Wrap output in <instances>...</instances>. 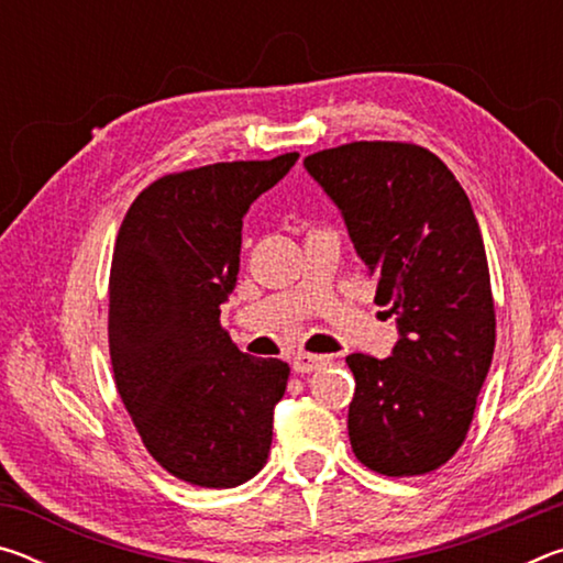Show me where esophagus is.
<instances>
[{"label":"esophagus","instance_id":"34e87169","mask_svg":"<svg viewBox=\"0 0 563 563\" xmlns=\"http://www.w3.org/2000/svg\"><path fill=\"white\" fill-rule=\"evenodd\" d=\"M328 357H322V355H310V352H298V355L292 357V369L298 375H310V373H316V369H320V367H325L328 365Z\"/></svg>","mask_w":563,"mask_h":563}]
</instances>
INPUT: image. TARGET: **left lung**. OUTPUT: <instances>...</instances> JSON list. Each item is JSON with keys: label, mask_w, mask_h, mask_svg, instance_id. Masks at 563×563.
<instances>
[{"label": "left lung", "mask_w": 563, "mask_h": 563, "mask_svg": "<svg viewBox=\"0 0 563 563\" xmlns=\"http://www.w3.org/2000/svg\"><path fill=\"white\" fill-rule=\"evenodd\" d=\"M305 168L340 208L377 280L375 302L387 305L399 330L385 360L347 355L352 452L385 476L440 470L470 432L497 340L470 198L432 151L399 141L318 151Z\"/></svg>", "instance_id": "left-lung-1"}]
</instances>
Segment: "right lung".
<instances>
[{
	"instance_id": "1",
	"label": "right lung",
	"mask_w": 563,
	"mask_h": 563,
	"mask_svg": "<svg viewBox=\"0 0 563 563\" xmlns=\"http://www.w3.org/2000/svg\"><path fill=\"white\" fill-rule=\"evenodd\" d=\"M298 154L158 178L119 228L109 278V352L121 402L168 474L231 489L268 462L273 407L290 367L243 355L221 328L241 268L247 208Z\"/></svg>"
}]
</instances>
